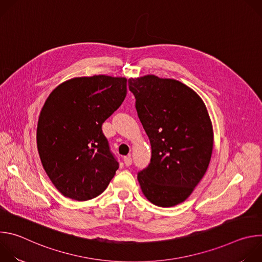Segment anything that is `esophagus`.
<instances>
[{"label": "esophagus", "mask_w": 262, "mask_h": 262, "mask_svg": "<svg viewBox=\"0 0 262 262\" xmlns=\"http://www.w3.org/2000/svg\"><path fill=\"white\" fill-rule=\"evenodd\" d=\"M123 161H124L125 166H127V167H128V166H130V165H132V163H133V160H132L130 156H128V157H124Z\"/></svg>", "instance_id": "1"}]
</instances>
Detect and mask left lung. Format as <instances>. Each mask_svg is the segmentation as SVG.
Returning <instances> with one entry per match:
<instances>
[{"label":"left lung","instance_id":"left-lung-1","mask_svg":"<svg viewBox=\"0 0 262 262\" xmlns=\"http://www.w3.org/2000/svg\"><path fill=\"white\" fill-rule=\"evenodd\" d=\"M139 119L150 141L151 160L138 173L144 196L161 207L183 202L210 162L213 132L207 108L190 87L148 74L128 80Z\"/></svg>","mask_w":262,"mask_h":262}]
</instances>
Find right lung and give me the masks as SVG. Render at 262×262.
Segmentation results:
<instances>
[{"label":"right lung","mask_w":262,"mask_h":262,"mask_svg":"<svg viewBox=\"0 0 262 262\" xmlns=\"http://www.w3.org/2000/svg\"><path fill=\"white\" fill-rule=\"evenodd\" d=\"M125 78H73L53 90L37 124L42 166L65 197L86 201L100 195L119 164L101 125L126 96Z\"/></svg>","instance_id":"1"}]
</instances>
